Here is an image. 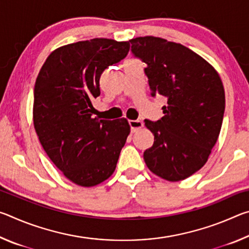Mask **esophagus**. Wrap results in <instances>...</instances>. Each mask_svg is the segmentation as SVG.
<instances>
[{
  "instance_id": "1",
  "label": "esophagus",
  "mask_w": 249,
  "mask_h": 249,
  "mask_svg": "<svg viewBox=\"0 0 249 249\" xmlns=\"http://www.w3.org/2000/svg\"><path fill=\"white\" fill-rule=\"evenodd\" d=\"M142 122L140 120H130L129 121V126H130V130H132V133L137 132L138 129H141L142 127Z\"/></svg>"
}]
</instances>
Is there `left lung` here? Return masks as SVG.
<instances>
[{"instance_id": "left-lung-1", "label": "left lung", "mask_w": 249, "mask_h": 249, "mask_svg": "<svg viewBox=\"0 0 249 249\" xmlns=\"http://www.w3.org/2000/svg\"><path fill=\"white\" fill-rule=\"evenodd\" d=\"M133 54L147 65L151 95L167 98L157 122L145 120L155 141L144 153L151 172L180 181L200 170L220 135L225 92L216 70L185 46L154 36L128 41Z\"/></svg>"}]
</instances>
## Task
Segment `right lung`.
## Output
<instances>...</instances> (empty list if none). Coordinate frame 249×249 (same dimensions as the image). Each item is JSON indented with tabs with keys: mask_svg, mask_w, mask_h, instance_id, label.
I'll use <instances>...</instances> for the list:
<instances>
[{
	"mask_svg": "<svg viewBox=\"0 0 249 249\" xmlns=\"http://www.w3.org/2000/svg\"><path fill=\"white\" fill-rule=\"evenodd\" d=\"M129 52L128 41L94 38L58 48L34 88V127L46 154L67 178L93 187L112 176L130 132L126 119L92 117L100 77Z\"/></svg>",
	"mask_w": 249,
	"mask_h": 249,
	"instance_id": "1",
	"label": "right lung"
}]
</instances>
